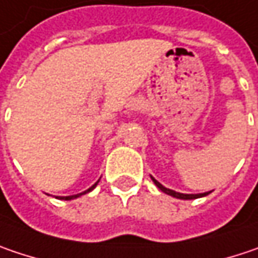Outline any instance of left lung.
I'll return each mask as SVG.
<instances>
[{"instance_id":"left-lung-1","label":"left lung","mask_w":258,"mask_h":258,"mask_svg":"<svg viewBox=\"0 0 258 258\" xmlns=\"http://www.w3.org/2000/svg\"><path fill=\"white\" fill-rule=\"evenodd\" d=\"M152 178V181L155 182V185L158 187V188L160 189V191H163L165 194H168V196H172V197H175V199H181V200H192V199H200V197H205V196H207L209 192H200V194H182V192H176V191H174V189H169L166 188V187H163L162 184H160L159 181H156L153 176H150Z\"/></svg>"}]
</instances>
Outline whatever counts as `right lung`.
I'll list each match as a JSON object with an SVG mask.
<instances>
[{
  "label": "right lung",
  "instance_id": "right-lung-1",
  "mask_svg": "<svg viewBox=\"0 0 258 258\" xmlns=\"http://www.w3.org/2000/svg\"><path fill=\"white\" fill-rule=\"evenodd\" d=\"M98 182H99V181H98ZM98 182H95V184H93V185H92L90 188L86 189V191H83V192H80V194H74V196H66V197H59V199H61V200H73V199H77V197H80V196H83V194H87V192H90L92 189H93L95 187H96V185H98Z\"/></svg>",
  "mask_w": 258,
  "mask_h": 258
}]
</instances>
